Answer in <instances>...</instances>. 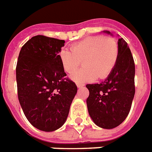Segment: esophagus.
<instances>
[{"label":"esophagus","mask_w":152,"mask_h":152,"mask_svg":"<svg viewBox=\"0 0 152 152\" xmlns=\"http://www.w3.org/2000/svg\"><path fill=\"white\" fill-rule=\"evenodd\" d=\"M76 85H77V87H78L79 88H83V86H84V84L80 83H76Z\"/></svg>","instance_id":"1"}]
</instances>
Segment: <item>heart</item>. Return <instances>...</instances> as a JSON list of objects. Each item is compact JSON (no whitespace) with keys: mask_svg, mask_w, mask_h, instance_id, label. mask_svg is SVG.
<instances>
[{"mask_svg":"<svg viewBox=\"0 0 152 152\" xmlns=\"http://www.w3.org/2000/svg\"><path fill=\"white\" fill-rule=\"evenodd\" d=\"M62 66L72 73L83 61L84 67L72 75L77 82L104 79L113 71L118 58V45L113 38L90 36L72 45L71 50L62 49L59 53Z\"/></svg>","mask_w":152,"mask_h":152,"instance_id":"heart-1","label":"heart"}]
</instances>
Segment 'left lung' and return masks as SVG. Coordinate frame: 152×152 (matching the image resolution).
Here are the masks:
<instances>
[{
    "label": "left lung",
    "mask_w": 152,
    "mask_h": 152,
    "mask_svg": "<svg viewBox=\"0 0 152 152\" xmlns=\"http://www.w3.org/2000/svg\"><path fill=\"white\" fill-rule=\"evenodd\" d=\"M110 34V31H105ZM118 58L113 71L100 83L87 84V106L95 124L103 129L117 127L129 113L135 95V63L127 42L118 39Z\"/></svg>",
    "instance_id": "8db88e82"
}]
</instances>
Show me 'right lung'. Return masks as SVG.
Instances as JSON below:
<instances>
[{
    "mask_svg": "<svg viewBox=\"0 0 152 152\" xmlns=\"http://www.w3.org/2000/svg\"><path fill=\"white\" fill-rule=\"evenodd\" d=\"M64 42L36 35L22 46L18 57L15 70L20 106L29 122L45 132L64 125L77 92L60 60Z\"/></svg>",
    "mask_w": 152,
    "mask_h": 152,
    "instance_id": "obj_1",
    "label": "right lung"
}]
</instances>
